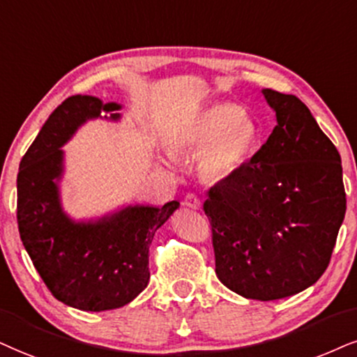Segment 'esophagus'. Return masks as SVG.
<instances>
[{
	"label": "esophagus",
	"instance_id": "esophagus-1",
	"mask_svg": "<svg viewBox=\"0 0 357 357\" xmlns=\"http://www.w3.org/2000/svg\"><path fill=\"white\" fill-rule=\"evenodd\" d=\"M183 205L185 206H188V208H200L202 206V200H200V197L197 195V193H193V192H188L187 195H185V199H183Z\"/></svg>",
	"mask_w": 357,
	"mask_h": 357
}]
</instances>
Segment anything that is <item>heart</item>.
Segmentation results:
<instances>
[{"instance_id": "1", "label": "heart", "mask_w": 357, "mask_h": 357, "mask_svg": "<svg viewBox=\"0 0 357 357\" xmlns=\"http://www.w3.org/2000/svg\"><path fill=\"white\" fill-rule=\"evenodd\" d=\"M257 142V126L235 104H217L193 121L178 140L180 151L202 152L200 172L218 182L246 164Z\"/></svg>"}]
</instances>
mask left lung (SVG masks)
Masks as SVG:
<instances>
[{"instance_id": "obj_1", "label": "left lung", "mask_w": 357, "mask_h": 357, "mask_svg": "<svg viewBox=\"0 0 357 357\" xmlns=\"http://www.w3.org/2000/svg\"><path fill=\"white\" fill-rule=\"evenodd\" d=\"M278 124L206 192L215 271L243 298L293 296L321 278L346 213L341 155L296 96L263 89Z\"/></svg>"}]
</instances>
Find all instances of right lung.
<instances>
[{"label": "right lung", "mask_w": 357, "mask_h": 357, "mask_svg": "<svg viewBox=\"0 0 357 357\" xmlns=\"http://www.w3.org/2000/svg\"><path fill=\"white\" fill-rule=\"evenodd\" d=\"M117 109L94 96L68 98L44 122L17 172L21 241L52 296L82 311L116 310L144 291L151 278L149 245L180 205L129 206L89 223L64 215L56 183L63 172L59 147L87 119Z\"/></svg>", "instance_id": "1"}]
</instances>
